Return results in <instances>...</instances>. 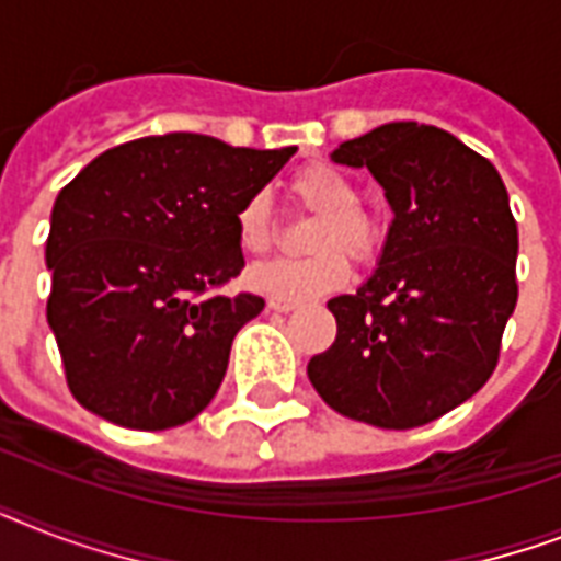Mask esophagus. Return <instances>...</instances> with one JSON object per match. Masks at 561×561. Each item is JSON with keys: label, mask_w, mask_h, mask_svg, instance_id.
<instances>
[{"label": "esophagus", "mask_w": 561, "mask_h": 561, "mask_svg": "<svg viewBox=\"0 0 561 561\" xmlns=\"http://www.w3.org/2000/svg\"><path fill=\"white\" fill-rule=\"evenodd\" d=\"M299 302H290V299H267V308L271 311H279V314H288V311H294Z\"/></svg>", "instance_id": "34e87169"}]
</instances>
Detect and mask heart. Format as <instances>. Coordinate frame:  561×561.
I'll list each match as a JSON object with an SVG mask.
<instances>
[{
	"mask_svg": "<svg viewBox=\"0 0 561 561\" xmlns=\"http://www.w3.org/2000/svg\"><path fill=\"white\" fill-rule=\"evenodd\" d=\"M290 194L317 220L308 232V247L317 250L308 259H276L247 273V285L271 299L320 297L337 290L350 279L352 259H369L378 250L381 232L367 209H360V192L341 169L311 162L290 178ZM238 247L250 255H262L273 244V215L264 194H253L236 211Z\"/></svg>",
	"mask_w": 561,
	"mask_h": 561,
	"instance_id": "obj_1",
	"label": "heart"
}]
</instances>
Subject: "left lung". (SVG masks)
<instances>
[{
    "instance_id": "8db88e82",
    "label": "left lung",
    "mask_w": 561,
    "mask_h": 561,
    "mask_svg": "<svg viewBox=\"0 0 561 561\" xmlns=\"http://www.w3.org/2000/svg\"><path fill=\"white\" fill-rule=\"evenodd\" d=\"M367 169L392 220L355 294L329 299L337 337L308 360L341 416L408 431L445 416L489 381L518 302V227L495 165L448 130L390 122L337 145Z\"/></svg>"
}]
</instances>
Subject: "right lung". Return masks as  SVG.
I'll return each instance as SVG.
<instances>
[{
	"instance_id": "1",
	"label": "right lung",
	"mask_w": 561,
	"mask_h": 561,
	"mask_svg": "<svg viewBox=\"0 0 561 561\" xmlns=\"http://www.w3.org/2000/svg\"><path fill=\"white\" fill-rule=\"evenodd\" d=\"M297 148L253 151L201 134L116 145L51 209L46 317L66 383L113 425H186L218 392L253 294H211L241 273L236 211Z\"/></svg>"
}]
</instances>
